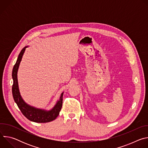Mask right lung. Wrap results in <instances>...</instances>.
<instances>
[{
	"label": "right lung",
	"mask_w": 148,
	"mask_h": 148,
	"mask_svg": "<svg viewBox=\"0 0 148 148\" xmlns=\"http://www.w3.org/2000/svg\"><path fill=\"white\" fill-rule=\"evenodd\" d=\"M27 47H28V46L25 47L20 51L16 64L13 69L12 78L13 84L12 86V94L13 99L21 112L29 120L37 123L49 122L54 120L59 115L62 105V95L64 92L61 94L60 99L57 101L54 107L49 111L31 106L23 100L19 91L17 80V71L20 63L22 61V58Z\"/></svg>",
	"instance_id": "right-lung-1"
}]
</instances>
